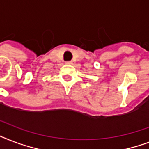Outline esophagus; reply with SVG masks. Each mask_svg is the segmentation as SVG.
<instances>
[{"mask_svg": "<svg viewBox=\"0 0 149 149\" xmlns=\"http://www.w3.org/2000/svg\"><path fill=\"white\" fill-rule=\"evenodd\" d=\"M65 63H66V64H71L72 62H71V61H68V62H65Z\"/></svg>", "mask_w": 149, "mask_h": 149, "instance_id": "34e87169", "label": "esophagus"}]
</instances>
